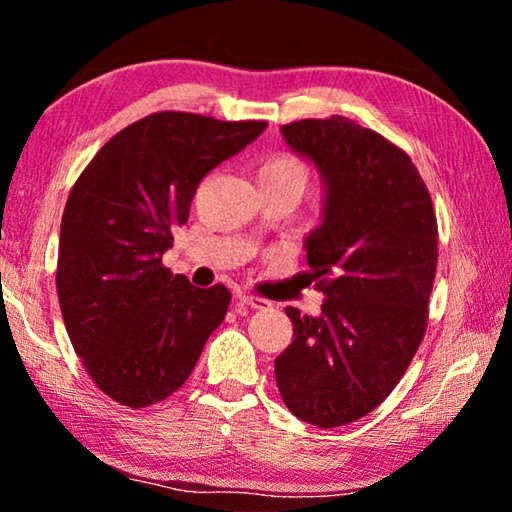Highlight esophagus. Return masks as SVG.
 Listing matches in <instances>:
<instances>
[{"instance_id":"34e87169","label":"esophagus","mask_w":512,"mask_h":512,"mask_svg":"<svg viewBox=\"0 0 512 512\" xmlns=\"http://www.w3.org/2000/svg\"><path fill=\"white\" fill-rule=\"evenodd\" d=\"M237 302H239V305L250 307V309H268V307H273L271 300L255 298V296H241V293L237 296Z\"/></svg>"}]
</instances>
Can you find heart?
I'll use <instances>...</instances> for the list:
<instances>
[{
  "label": "heart",
  "instance_id": "heart-1",
  "mask_svg": "<svg viewBox=\"0 0 512 512\" xmlns=\"http://www.w3.org/2000/svg\"><path fill=\"white\" fill-rule=\"evenodd\" d=\"M257 183H291L305 189L307 167L296 158V155L277 153L259 164Z\"/></svg>",
  "mask_w": 512,
  "mask_h": 512
}]
</instances>
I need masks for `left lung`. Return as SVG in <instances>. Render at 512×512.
Returning <instances> with one entry per match:
<instances>
[{
  "instance_id": "obj_1",
  "label": "left lung",
  "mask_w": 512,
  "mask_h": 512,
  "mask_svg": "<svg viewBox=\"0 0 512 512\" xmlns=\"http://www.w3.org/2000/svg\"><path fill=\"white\" fill-rule=\"evenodd\" d=\"M323 185L320 225L305 237L323 291L318 316L287 307L293 341L275 381L296 418L320 429L363 418L391 395L427 327L438 228L409 155L352 119L280 128Z\"/></svg>"
}]
</instances>
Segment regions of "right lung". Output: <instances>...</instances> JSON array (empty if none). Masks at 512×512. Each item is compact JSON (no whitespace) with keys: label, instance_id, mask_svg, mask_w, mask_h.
Returning <instances> with one entry per match:
<instances>
[{"label":"right lung","instance_id":"1","mask_svg":"<svg viewBox=\"0 0 512 512\" xmlns=\"http://www.w3.org/2000/svg\"><path fill=\"white\" fill-rule=\"evenodd\" d=\"M266 121L155 112L101 146L69 192L56 289L74 350L103 393L142 409L192 375L230 305L198 289L162 253L187 223L207 171L264 133Z\"/></svg>","mask_w":512,"mask_h":512}]
</instances>
